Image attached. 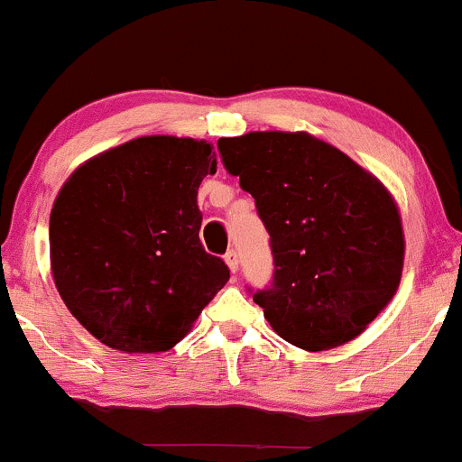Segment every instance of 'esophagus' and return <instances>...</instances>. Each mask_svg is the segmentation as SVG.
Instances as JSON below:
<instances>
[{
	"instance_id": "obj_1",
	"label": "esophagus",
	"mask_w": 462,
	"mask_h": 462,
	"mask_svg": "<svg viewBox=\"0 0 462 462\" xmlns=\"http://www.w3.org/2000/svg\"><path fill=\"white\" fill-rule=\"evenodd\" d=\"M223 258H226V263H227V267H230V272L236 273V270H239V256H236V252L235 250H227V254L223 256Z\"/></svg>"
}]
</instances>
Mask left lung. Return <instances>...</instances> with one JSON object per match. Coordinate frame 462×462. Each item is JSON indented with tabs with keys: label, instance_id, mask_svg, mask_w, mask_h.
<instances>
[{
	"label": "left lung",
	"instance_id": "8db88e82",
	"mask_svg": "<svg viewBox=\"0 0 462 462\" xmlns=\"http://www.w3.org/2000/svg\"><path fill=\"white\" fill-rule=\"evenodd\" d=\"M219 153L270 232L273 281L254 302L273 331L311 353L357 337L402 281L403 227L386 186L305 131L221 138Z\"/></svg>",
	"mask_w": 462,
	"mask_h": 462
}]
</instances>
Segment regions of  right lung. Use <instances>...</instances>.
I'll return each instance as SVG.
<instances>
[{"instance_id":"right-lung-1","label":"right lung","mask_w":462,"mask_h":462,"mask_svg":"<svg viewBox=\"0 0 462 462\" xmlns=\"http://www.w3.org/2000/svg\"><path fill=\"white\" fill-rule=\"evenodd\" d=\"M206 140L144 135L69 175L50 215L54 285L85 328L123 353H162L230 278L199 241Z\"/></svg>"}]
</instances>
